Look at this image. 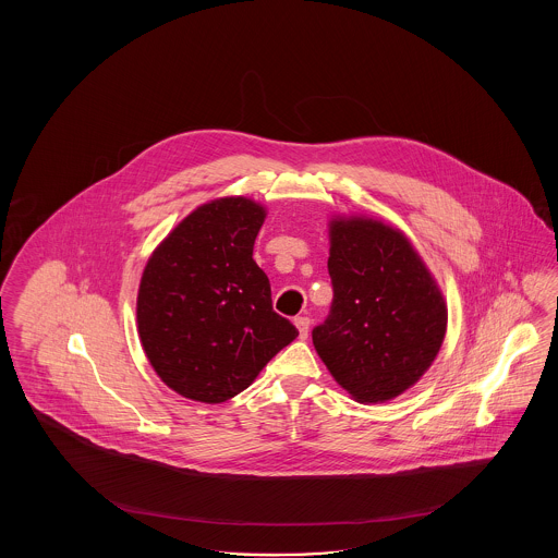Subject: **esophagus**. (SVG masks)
<instances>
[{
    "mask_svg": "<svg viewBox=\"0 0 558 558\" xmlns=\"http://www.w3.org/2000/svg\"><path fill=\"white\" fill-rule=\"evenodd\" d=\"M310 318H305V316H301V318H294V326L299 328V337L301 339H307V335H310Z\"/></svg>",
    "mask_w": 558,
    "mask_h": 558,
    "instance_id": "1",
    "label": "esophagus"
}]
</instances>
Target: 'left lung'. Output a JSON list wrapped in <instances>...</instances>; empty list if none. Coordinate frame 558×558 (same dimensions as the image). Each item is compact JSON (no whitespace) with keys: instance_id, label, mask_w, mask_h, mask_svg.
<instances>
[{"instance_id":"left-lung-1","label":"left lung","mask_w":558,"mask_h":558,"mask_svg":"<svg viewBox=\"0 0 558 558\" xmlns=\"http://www.w3.org/2000/svg\"><path fill=\"white\" fill-rule=\"evenodd\" d=\"M328 240L335 301L312 332L319 360L355 401L396 399L444 345V292L410 239L383 219L332 215Z\"/></svg>"}]
</instances>
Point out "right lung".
<instances>
[{
  "label": "right lung",
  "mask_w": 558,
  "mask_h": 558,
  "mask_svg": "<svg viewBox=\"0 0 558 558\" xmlns=\"http://www.w3.org/2000/svg\"><path fill=\"white\" fill-rule=\"evenodd\" d=\"M266 207L221 196L186 215L148 257L135 316L160 380L182 398L221 403L239 396L299 330L271 310L253 246Z\"/></svg>",
  "instance_id": "obj_1"
}]
</instances>
